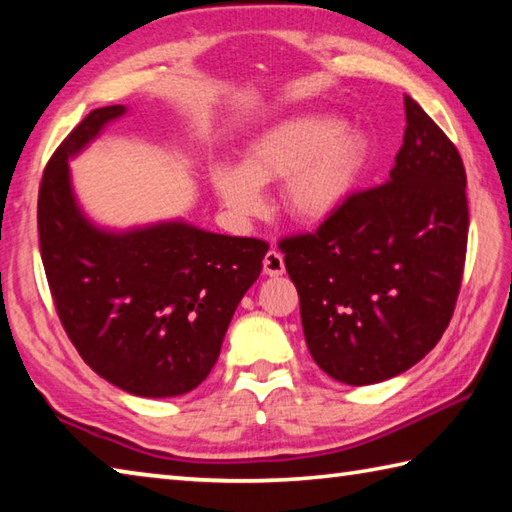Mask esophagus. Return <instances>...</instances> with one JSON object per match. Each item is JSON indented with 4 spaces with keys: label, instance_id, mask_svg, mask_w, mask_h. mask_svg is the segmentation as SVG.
<instances>
[{
    "label": "esophagus",
    "instance_id": "34e87169",
    "mask_svg": "<svg viewBox=\"0 0 512 512\" xmlns=\"http://www.w3.org/2000/svg\"><path fill=\"white\" fill-rule=\"evenodd\" d=\"M264 273L271 275V277H277L284 273V257L280 250H268L266 257H264Z\"/></svg>",
    "mask_w": 512,
    "mask_h": 512
}]
</instances>
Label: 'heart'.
<instances>
[{
  "mask_svg": "<svg viewBox=\"0 0 512 512\" xmlns=\"http://www.w3.org/2000/svg\"><path fill=\"white\" fill-rule=\"evenodd\" d=\"M367 159L358 129L329 116H293L248 143L239 167L212 170V188L239 217L262 210L264 185H282V208L300 224L331 217L356 185Z\"/></svg>",
  "mask_w": 512,
  "mask_h": 512,
  "instance_id": "1",
  "label": "heart"
}]
</instances>
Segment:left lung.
I'll use <instances>...</instances> for the list:
<instances>
[{
  "mask_svg": "<svg viewBox=\"0 0 512 512\" xmlns=\"http://www.w3.org/2000/svg\"><path fill=\"white\" fill-rule=\"evenodd\" d=\"M405 120L387 183L280 241L306 347L324 374L356 387L403 374L436 347L466 264L461 156L410 96Z\"/></svg>",
  "mask_w": 512,
  "mask_h": 512,
  "instance_id": "8db88e82",
  "label": "left lung"
}]
</instances>
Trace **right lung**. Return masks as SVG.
<instances>
[{"label": "right lung", "mask_w": 512, "mask_h": 512, "mask_svg": "<svg viewBox=\"0 0 512 512\" xmlns=\"http://www.w3.org/2000/svg\"><path fill=\"white\" fill-rule=\"evenodd\" d=\"M125 114V105L94 109L46 165L37 197L42 264L82 360L123 392L170 398L208 378L268 244L183 219L96 226L73 192L69 159Z\"/></svg>", "instance_id": "obj_1"}]
</instances>
